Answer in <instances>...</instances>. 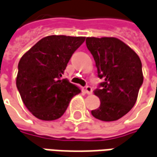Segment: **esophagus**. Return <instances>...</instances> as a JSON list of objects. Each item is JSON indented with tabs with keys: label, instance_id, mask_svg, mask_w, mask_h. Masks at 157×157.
<instances>
[{
	"label": "esophagus",
	"instance_id": "obj_1",
	"mask_svg": "<svg viewBox=\"0 0 157 157\" xmlns=\"http://www.w3.org/2000/svg\"><path fill=\"white\" fill-rule=\"evenodd\" d=\"M85 91H86L87 94H91L93 93V88L90 86H87V87H85Z\"/></svg>",
	"mask_w": 157,
	"mask_h": 157
}]
</instances>
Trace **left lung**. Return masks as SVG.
Instances as JSON below:
<instances>
[{"label": "left lung", "instance_id": "left-lung-1", "mask_svg": "<svg viewBox=\"0 0 157 157\" xmlns=\"http://www.w3.org/2000/svg\"><path fill=\"white\" fill-rule=\"evenodd\" d=\"M86 44L95 61L98 77L104 79L94 90L101 105L91 113L102 121L118 120L137 101L144 82L141 60L116 38H87Z\"/></svg>", "mask_w": 157, "mask_h": 157}]
</instances>
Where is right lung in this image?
<instances>
[{"label":"right lung","instance_id":"add662e5","mask_svg":"<svg viewBox=\"0 0 157 157\" xmlns=\"http://www.w3.org/2000/svg\"><path fill=\"white\" fill-rule=\"evenodd\" d=\"M84 41V37L48 36L20 58L16 86L26 108L36 118L47 121L59 119L70 100L81 93L79 87L61 77Z\"/></svg>","mask_w":157,"mask_h":157}]
</instances>
